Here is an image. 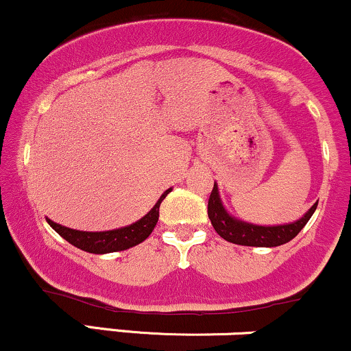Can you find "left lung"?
<instances>
[{"instance_id":"1","label":"left lung","mask_w":351,"mask_h":351,"mask_svg":"<svg viewBox=\"0 0 351 351\" xmlns=\"http://www.w3.org/2000/svg\"><path fill=\"white\" fill-rule=\"evenodd\" d=\"M317 204L318 201L300 219L293 221V223L261 226V224L247 223V221L232 216L224 208L223 199L219 196V188H217L215 181V188H213L211 196H209L208 201V216L215 231L223 239H226L228 243L252 245V247H276V245L289 243V241H292L293 237L299 234L302 228L308 223V219L315 213Z\"/></svg>"}]
</instances>
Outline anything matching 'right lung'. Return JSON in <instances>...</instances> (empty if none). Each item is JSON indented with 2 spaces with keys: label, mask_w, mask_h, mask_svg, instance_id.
I'll use <instances>...</instances> for the list:
<instances>
[{
  "label": "right lung",
  "mask_w": 351,
  "mask_h": 351,
  "mask_svg": "<svg viewBox=\"0 0 351 351\" xmlns=\"http://www.w3.org/2000/svg\"><path fill=\"white\" fill-rule=\"evenodd\" d=\"M173 188H168L167 191L160 196V199L156 201L155 206L145 215L142 219L135 221V223L128 224V226L119 228V229H110V231H79V229H71L62 226V224L54 223L49 217H46L47 224L54 229L60 237L71 243L75 247L82 249V251L90 252V254H108V252H117V251H125V249H130L134 245L143 243L148 236L152 234V231L155 229L156 223H158L160 216V204L167 198L168 193Z\"/></svg>",
  "instance_id": "obj_1"
}]
</instances>
